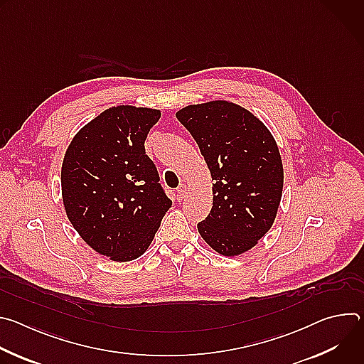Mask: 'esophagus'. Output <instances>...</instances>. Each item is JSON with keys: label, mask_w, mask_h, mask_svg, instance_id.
Wrapping results in <instances>:
<instances>
[{"label": "esophagus", "mask_w": 364, "mask_h": 364, "mask_svg": "<svg viewBox=\"0 0 364 364\" xmlns=\"http://www.w3.org/2000/svg\"><path fill=\"white\" fill-rule=\"evenodd\" d=\"M177 194H178V198H184L186 197V194H187V187H186V184H181L178 188H177Z\"/></svg>", "instance_id": "esophagus-1"}]
</instances>
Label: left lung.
Here are the masks:
<instances>
[{
    "mask_svg": "<svg viewBox=\"0 0 364 364\" xmlns=\"http://www.w3.org/2000/svg\"><path fill=\"white\" fill-rule=\"evenodd\" d=\"M210 170L212 210L197 230L223 256L257 245L272 228L284 188L279 148L267 125L229 100L188 105L176 114Z\"/></svg>",
    "mask_w": 364,
    "mask_h": 364,
    "instance_id": "obj_1",
    "label": "left lung"
}]
</instances>
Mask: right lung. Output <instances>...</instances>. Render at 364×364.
Listing matches in <instances>:
<instances>
[{
    "label": "right lung",
    "mask_w": 364,
    "mask_h": 364,
    "mask_svg": "<svg viewBox=\"0 0 364 364\" xmlns=\"http://www.w3.org/2000/svg\"><path fill=\"white\" fill-rule=\"evenodd\" d=\"M161 112L118 105L73 136L62 164L66 216L95 252L115 262L139 257L173 201L145 154V138Z\"/></svg>",
    "instance_id": "1"
}]
</instances>
